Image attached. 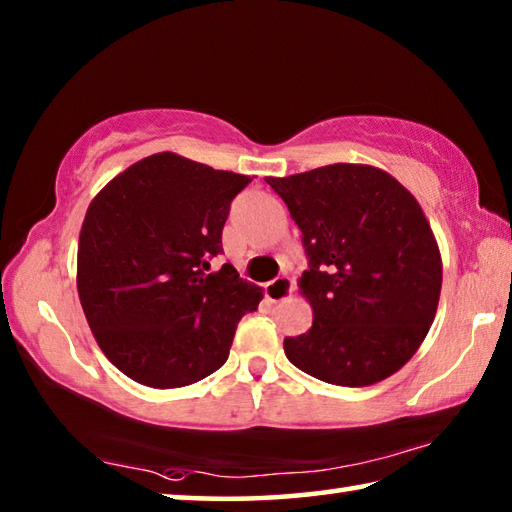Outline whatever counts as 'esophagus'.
I'll list each match as a JSON object with an SVG mask.
<instances>
[{"instance_id":"obj_1","label":"esophagus","mask_w":512,"mask_h":512,"mask_svg":"<svg viewBox=\"0 0 512 512\" xmlns=\"http://www.w3.org/2000/svg\"><path fill=\"white\" fill-rule=\"evenodd\" d=\"M264 293H266V300L268 302L287 300L291 293H293V280H291V277H287V275L275 277V280L264 284Z\"/></svg>"}]
</instances>
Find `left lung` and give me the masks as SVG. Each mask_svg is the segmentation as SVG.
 Instances as JSON below:
<instances>
[{"instance_id":"left-lung-1","label":"left lung","mask_w":512,"mask_h":512,"mask_svg":"<svg viewBox=\"0 0 512 512\" xmlns=\"http://www.w3.org/2000/svg\"><path fill=\"white\" fill-rule=\"evenodd\" d=\"M266 183L287 203L309 257L298 287L314 323L284 339L287 359L336 386L391 377L418 352L443 287L420 203L370 164L336 162Z\"/></svg>"}]
</instances>
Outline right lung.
<instances>
[{
	"instance_id": "right-lung-1",
	"label": "right lung",
	"mask_w": 512,
	"mask_h": 512,
	"mask_svg": "<svg viewBox=\"0 0 512 512\" xmlns=\"http://www.w3.org/2000/svg\"><path fill=\"white\" fill-rule=\"evenodd\" d=\"M248 176L164 151L92 198L76 289L94 339L137 384L180 388L228 361L239 320L264 298L235 266L210 271L230 203Z\"/></svg>"
}]
</instances>
